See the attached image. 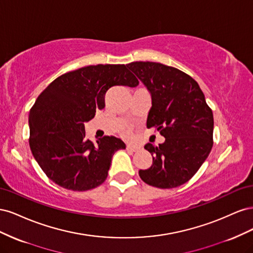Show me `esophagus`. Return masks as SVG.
Here are the masks:
<instances>
[{
	"instance_id": "obj_1",
	"label": "esophagus",
	"mask_w": 253,
	"mask_h": 253,
	"mask_svg": "<svg viewBox=\"0 0 253 253\" xmlns=\"http://www.w3.org/2000/svg\"><path fill=\"white\" fill-rule=\"evenodd\" d=\"M126 150H127V151H131V152H136V151L139 150V147H137V145L127 144V145H126Z\"/></svg>"
}]
</instances>
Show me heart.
I'll return each mask as SVG.
<instances>
[{
    "label": "heart",
    "mask_w": 253,
    "mask_h": 253,
    "mask_svg": "<svg viewBox=\"0 0 253 253\" xmlns=\"http://www.w3.org/2000/svg\"><path fill=\"white\" fill-rule=\"evenodd\" d=\"M121 133H122V135H124L125 137H128L129 134H131V132H129V128L127 126L124 127V129H122Z\"/></svg>",
    "instance_id": "obj_1"
}]
</instances>
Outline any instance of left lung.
<instances>
[{"instance_id": "8db88e82", "label": "left lung", "mask_w": 253, "mask_h": 253, "mask_svg": "<svg viewBox=\"0 0 253 253\" xmlns=\"http://www.w3.org/2000/svg\"><path fill=\"white\" fill-rule=\"evenodd\" d=\"M152 95L148 127H155L166 140L158 147L147 143L153 156L140 178L150 186L171 189L193 177L213 145V113L198 83L177 68L157 62L126 65Z\"/></svg>"}]
</instances>
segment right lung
Wrapping results in <instances>:
<instances>
[{
  "label": "right lung",
  "instance_id": "1",
  "mask_svg": "<svg viewBox=\"0 0 253 253\" xmlns=\"http://www.w3.org/2000/svg\"><path fill=\"white\" fill-rule=\"evenodd\" d=\"M138 84L125 64H98L63 74L38 96L29 111V147L50 180L79 192L104 182L114 153L126 144L114 136L94 143L85 137L84 122L104 109L111 87Z\"/></svg>",
  "mask_w": 253,
  "mask_h": 253
}]
</instances>
